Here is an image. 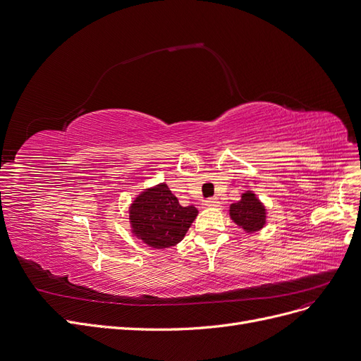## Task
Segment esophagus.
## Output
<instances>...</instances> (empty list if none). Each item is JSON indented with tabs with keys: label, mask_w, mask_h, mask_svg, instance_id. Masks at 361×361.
<instances>
[{
	"label": "esophagus",
	"mask_w": 361,
	"mask_h": 361,
	"mask_svg": "<svg viewBox=\"0 0 361 361\" xmlns=\"http://www.w3.org/2000/svg\"><path fill=\"white\" fill-rule=\"evenodd\" d=\"M219 204H220L219 197H209L208 201H205V205H208V207H219Z\"/></svg>",
	"instance_id": "34e87169"
}]
</instances>
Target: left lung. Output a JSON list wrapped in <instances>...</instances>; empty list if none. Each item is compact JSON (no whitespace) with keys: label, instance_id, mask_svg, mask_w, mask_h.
Segmentation results:
<instances>
[{"label":"left lung","instance_id":"8db88e82","mask_svg":"<svg viewBox=\"0 0 361 361\" xmlns=\"http://www.w3.org/2000/svg\"><path fill=\"white\" fill-rule=\"evenodd\" d=\"M264 216L266 212L263 205L251 192L244 193L241 201L231 205L232 220L247 232L262 229L264 226Z\"/></svg>","mask_w":361,"mask_h":361}]
</instances>
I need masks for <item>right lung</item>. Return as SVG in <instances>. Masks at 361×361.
Wrapping results in <instances>:
<instances>
[{
    "mask_svg": "<svg viewBox=\"0 0 361 361\" xmlns=\"http://www.w3.org/2000/svg\"><path fill=\"white\" fill-rule=\"evenodd\" d=\"M133 232L153 248L178 244L197 216L195 207H181L166 184L144 192L130 207Z\"/></svg>",
    "mask_w": 361,
    "mask_h": 361,
    "instance_id": "1",
    "label": "right lung"
}]
</instances>
